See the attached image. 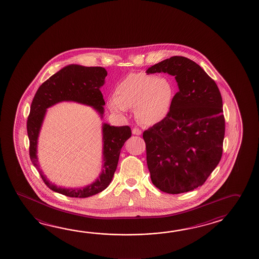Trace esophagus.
<instances>
[{"mask_svg": "<svg viewBox=\"0 0 259 259\" xmlns=\"http://www.w3.org/2000/svg\"><path fill=\"white\" fill-rule=\"evenodd\" d=\"M132 134H134V135H141L142 134V131L140 128H138V127H133L132 128Z\"/></svg>", "mask_w": 259, "mask_h": 259, "instance_id": "obj_1", "label": "esophagus"}]
</instances>
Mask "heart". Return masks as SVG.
<instances>
[{"mask_svg":"<svg viewBox=\"0 0 259 259\" xmlns=\"http://www.w3.org/2000/svg\"><path fill=\"white\" fill-rule=\"evenodd\" d=\"M175 87L166 78L145 72L128 74L115 90L113 111L135 109L138 121L152 126L166 117L172 107Z\"/></svg>","mask_w":259,"mask_h":259,"instance_id":"heart-1","label":"heart"}]
</instances>
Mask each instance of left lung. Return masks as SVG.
Wrapping results in <instances>:
<instances>
[{
	"mask_svg": "<svg viewBox=\"0 0 259 259\" xmlns=\"http://www.w3.org/2000/svg\"><path fill=\"white\" fill-rule=\"evenodd\" d=\"M146 72H167L179 88L166 117L142 135L152 184L169 194L191 191L206 182L222 159L221 93L202 68L186 57H171Z\"/></svg>",
	"mask_w": 259,
	"mask_h": 259,
	"instance_id": "left-lung-1",
	"label": "left lung"
}]
</instances>
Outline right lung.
<instances>
[{"mask_svg": "<svg viewBox=\"0 0 259 259\" xmlns=\"http://www.w3.org/2000/svg\"><path fill=\"white\" fill-rule=\"evenodd\" d=\"M107 75V71L102 67H84L75 64L64 67L41 84L31 104L26 123L31 162L38 170L48 188L70 198H88L108 187L117 169L122 146L132 136V130L128 126L114 127L104 124V165L101 175L96 182L85 188H61L50 183L37 163L36 143L41 124L47 108L61 101H75L91 106L103 117L105 101L100 87L104 84Z\"/></svg>", "mask_w": 259, "mask_h": 259, "instance_id": "1", "label": "right lung"}]
</instances>
